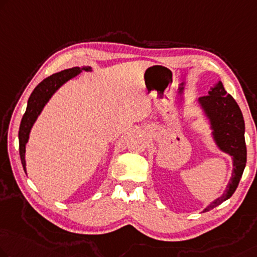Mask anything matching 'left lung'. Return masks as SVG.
<instances>
[{
	"label": "left lung",
	"instance_id": "left-lung-1",
	"mask_svg": "<svg viewBox=\"0 0 257 257\" xmlns=\"http://www.w3.org/2000/svg\"><path fill=\"white\" fill-rule=\"evenodd\" d=\"M212 128L216 144L221 151L233 158V173L231 181L223 196L218 197L206 206L203 212L209 211L228 200L238 187L247 162V148L244 142V121L236 101L225 91L221 82L209 91V95L198 99Z\"/></svg>",
	"mask_w": 257,
	"mask_h": 257
}]
</instances>
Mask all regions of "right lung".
Here are the masks:
<instances>
[{
	"label": "right lung",
	"mask_w": 257,
	"mask_h": 257,
	"mask_svg": "<svg viewBox=\"0 0 257 257\" xmlns=\"http://www.w3.org/2000/svg\"><path fill=\"white\" fill-rule=\"evenodd\" d=\"M85 70L90 71V67H83V68H71L66 69L56 74H53L49 77L45 78L43 82L39 83L37 85L36 89L33 90L31 93L28 107H26V112L22 117L21 125H19V132H18V139H19V156H21L22 165L24 168L26 173V164H25V147L26 143L29 141V135L31 132V128L34 122H36L37 117L39 116V114L43 110L44 106L47 104V101L51 99L53 94L55 93V91L59 89L61 85H63L64 83L68 82L69 79L74 78L75 76H77L80 71Z\"/></svg>",
	"instance_id": "1"
}]
</instances>
